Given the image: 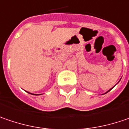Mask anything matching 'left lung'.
<instances>
[{"label":"left lung","instance_id":"left-lung-1","mask_svg":"<svg viewBox=\"0 0 129 129\" xmlns=\"http://www.w3.org/2000/svg\"><path fill=\"white\" fill-rule=\"evenodd\" d=\"M110 90H109V91H110ZM109 91H108V92H109Z\"/></svg>","mask_w":129,"mask_h":129}]
</instances>
